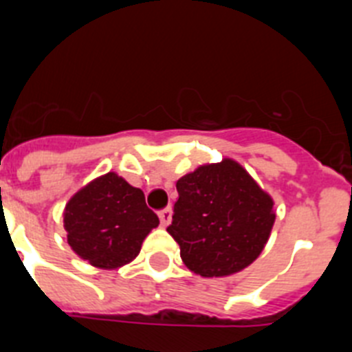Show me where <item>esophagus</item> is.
<instances>
[{"label":"esophagus","instance_id":"esophagus-1","mask_svg":"<svg viewBox=\"0 0 352 352\" xmlns=\"http://www.w3.org/2000/svg\"><path fill=\"white\" fill-rule=\"evenodd\" d=\"M157 217H160V222L161 226H168L170 221H172V208H163L157 212Z\"/></svg>","mask_w":352,"mask_h":352}]
</instances>
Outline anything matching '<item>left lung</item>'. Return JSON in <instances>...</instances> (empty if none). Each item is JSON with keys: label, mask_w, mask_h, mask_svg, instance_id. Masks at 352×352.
Here are the masks:
<instances>
[{"label": "left lung", "mask_w": 352, "mask_h": 352, "mask_svg": "<svg viewBox=\"0 0 352 352\" xmlns=\"http://www.w3.org/2000/svg\"><path fill=\"white\" fill-rule=\"evenodd\" d=\"M166 231L187 269L203 278L241 271L264 250L274 224L272 198L236 161L203 165L177 180Z\"/></svg>", "instance_id": "left-lung-1"}]
</instances>
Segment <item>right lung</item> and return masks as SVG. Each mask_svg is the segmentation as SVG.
<instances>
[{
    "instance_id": "right-lung-1",
    "label": "right lung",
    "mask_w": 352,
    "mask_h": 352,
    "mask_svg": "<svg viewBox=\"0 0 352 352\" xmlns=\"http://www.w3.org/2000/svg\"><path fill=\"white\" fill-rule=\"evenodd\" d=\"M160 219L144 192L116 173L91 180L69 199L64 229L74 254L100 269H116L139 255L144 238Z\"/></svg>"
}]
</instances>
